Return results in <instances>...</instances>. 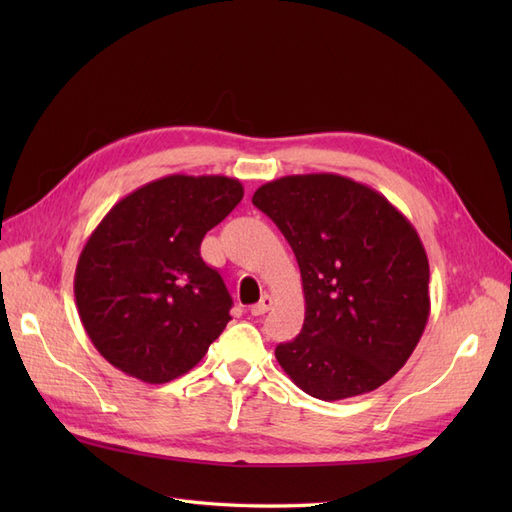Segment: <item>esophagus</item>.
<instances>
[{
	"label": "esophagus",
	"mask_w": 512,
	"mask_h": 512,
	"mask_svg": "<svg viewBox=\"0 0 512 512\" xmlns=\"http://www.w3.org/2000/svg\"><path fill=\"white\" fill-rule=\"evenodd\" d=\"M271 305H273V299L269 297V294H262L260 301L256 305H252L250 312H252V316H262V314L269 312Z\"/></svg>",
	"instance_id": "34e87169"
}]
</instances>
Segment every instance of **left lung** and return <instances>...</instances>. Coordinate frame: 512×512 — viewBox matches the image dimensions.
<instances>
[{"instance_id": "1", "label": "left lung", "mask_w": 512, "mask_h": 512, "mask_svg": "<svg viewBox=\"0 0 512 512\" xmlns=\"http://www.w3.org/2000/svg\"><path fill=\"white\" fill-rule=\"evenodd\" d=\"M252 203L301 269L303 329L275 348L290 380L324 401L391 380L429 318V260L414 226L376 190L333 173L269 181Z\"/></svg>"}]
</instances>
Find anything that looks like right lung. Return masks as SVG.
<instances>
[{
    "label": "right lung",
    "mask_w": 512,
    "mask_h": 512,
    "mask_svg": "<svg viewBox=\"0 0 512 512\" xmlns=\"http://www.w3.org/2000/svg\"><path fill=\"white\" fill-rule=\"evenodd\" d=\"M241 198L237 179L168 175L121 198L91 232L74 297L91 344L113 367L164 384L220 337L232 299L200 243Z\"/></svg>",
    "instance_id": "add662e5"
}]
</instances>
